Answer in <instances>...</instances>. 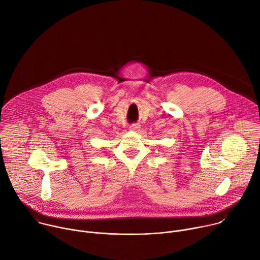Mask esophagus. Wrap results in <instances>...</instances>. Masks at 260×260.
<instances>
[{
  "instance_id": "obj_1",
  "label": "esophagus",
  "mask_w": 260,
  "mask_h": 260,
  "mask_svg": "<svg viewBox=\"0 0 260 260\" xmlns=\"http://www.w3.org/2000/svg\"><path fill=\"white\" fill-rule=\"evenodd\" d=\"M139 127H140L139 123H133V124L129 126V128H131V129H133V131H137Z\"/></svg>"
}]
</instances>
